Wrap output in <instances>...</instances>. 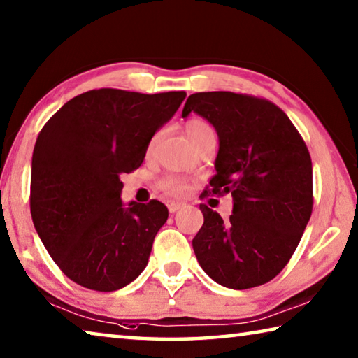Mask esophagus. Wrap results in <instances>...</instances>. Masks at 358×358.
<instances>
[{
  "mask_svg": "<svg viewBox=\"0 0 358 358\" xmlns=\"http://www.w3.org/2000/svg\"><path fill=\"white\" fill-rule=\"evenodd\" d=\"M185 203H180V202H169L167 203V208L171 213H175V211H178L180 208H183Z\"/></svg>",
  "mask_w": 358,
  "mask_h": 358,
  "instance_id": "1",
  "label": "esophagus"
}]
</instances>
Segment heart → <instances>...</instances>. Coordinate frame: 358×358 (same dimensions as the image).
I'll return each instance as SVG.
<instances>
[{"instance_id": "b5f03b06", "label": "heart", "mask_w": 358, "mask_h": 358, "mask_svg": "<svg viewBox=\"0 0 358 358\" xmlns=\"http://www.w3.org/2000/svg\"><path fill=\"white\" fill-rule=\"evenodd\" d=\"M186 132L189 136L191 142L199 147V145L203 143L208 138L215 137V131L211 126L207 123V121L202 118H189L186 121ZM156 141V137L151 141L150 148L153 147V143ZM159 187L166 194L172 197H183L189 191V186H187V181L181 177H177V175H167V177L162 178L159 181Z\"/></svg>"}]
</instances>
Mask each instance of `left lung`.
<instances>
[{
    "label": "left lung",
    "instance_id": "8db88e82",
    "mask_svg": "<svg viewBox=\"0 0 358 358\" xmlns=\"http://www.w3.org/2000/svg\"><path fill=\"white\" fill-rule=\"evenodd\" d=\"M191 112L220 138L210 189L232 194L229 221L201 205L203 226L192 240L199 264L224 287L268 282L292 257L313 211L310 151L292 121L273 102L232 92L194 93Z\"/></svg>",
    "mask_w": 358,
    "mask_h": 358
}]
</instances>
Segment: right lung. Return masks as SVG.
<instances>
[{"instance_id": "obj_1", "label": "right lung", "mask_w": 358, "mask_h": 358, "mask_svg": "<svg viewBox=\"0 0 358 358\" xmlns=\"http://www.w3.org/2000/svg\"><path fill=\"white\" fill-rule=\"evenodd\" d=\"M185 92L82 93L41 129L31 161L33 224L63 273L113 292L142 273L169 210L159 201L124 205L120 175L141 167L155 132Z\"/></svg>"}]
</instances>
